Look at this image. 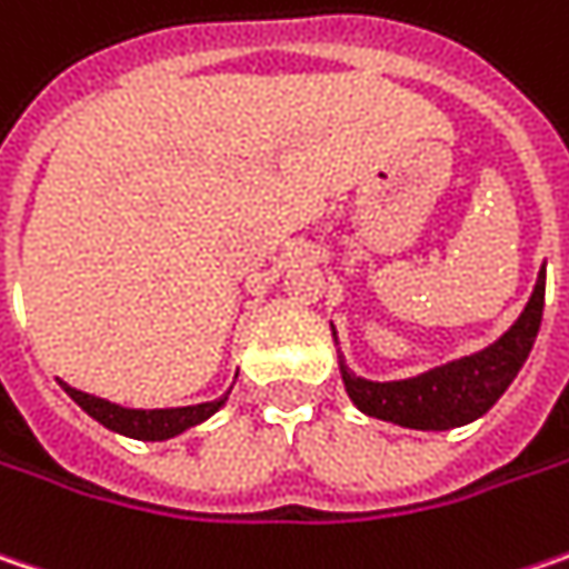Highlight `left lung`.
Listing matches in <instances>:
<instances>
[{
  "mask_svg": "<svg viewBox=\"0 0 569 569\" xmlns=\"http://www.w3.org/2000/svg\"><path fill=\"white\" fill-rule=\"evenodd\" d=\"M541 310H545V269L538 271L526 310L493 346L473 356L445 361L439 368H429L403 381L358 378L356 371H349L346 358L339 356L346 393L365 416H375L403 429L441 432V429L468 426L497 403L512 378L519 375V368L526 365L541 327Z\"/></svg>",
  "mask_w": 569,
  "mask_h": 569,
  "instance_id": "8db88e82",
  "label": "left lung"
}]
</instances>
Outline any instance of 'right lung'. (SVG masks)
<instances>
[{
  "instance_id": "obj_1",
  "label": "right lung",
  "mask_w": 569,
  "mask_h": 569,
  "mask_svg": "<svg viewBox=\"0 0 569 569\" xmlns=\"http://www.w3.org/2000/svg\"><path fill=\"white\" fill-rule=\"evenodd\" d=\"M63 383V381H60ZM63 390L72 400L89 412L96 422H101L111 432H121L128 439L140 441H166L182 436L186 429L204 422L208 416L220 410L227 403V393L220 400H208V403H194V407H172V410H130V407H118L111 400H101L96 393H82L70 383H63Z\"/></svg>"
}]
</instances>
